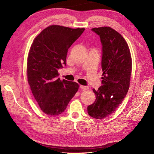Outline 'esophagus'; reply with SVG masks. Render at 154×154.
Here are the masks:
<instances>
[{"label":"esophagus","mask_w":154,"mask_h":154,"mask_svg":"<svg viewBox=\"0 0 154 154\" xmlns=\"http://www.w3.org/2000/svg\"><path fill=\"white\" fill-rule=\"evenodd\" d=\"M80 88L82 90H88L89 89L88 86H82V85H81L80 86Z\"/></svg>","instance_id":"obj_1"}]
</instances>
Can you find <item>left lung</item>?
Returning a JSON list of instances; mask_svg holds the SVG:
<instances>
[{"label":"left lung","instance_id":"obj_1","mask_svg":"<svg viewBox=\"0 0 154 154\" xmlns=\"http://www.w3.org/2000/svg\"><path fill=\"white\" fill-rule=\"evenodd\" d=\"M102 45L103 77L95 102L88 106V113L97 119L111 115L122 103L129 89L131 58L128 44L116 30L109 27L92 28Z\"/></svg>","mask_w":154,"mask_h":154}]
</instances>
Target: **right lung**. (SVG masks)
Instances as JSON below:
<instances>
[{"mask_svg":"<svg viewBox=\"0 0 154 154\" xmlns=\"http://www.w3.org/2000/svg\"><path fill=\"white\" fill-rule=\"evenodd\" d=\"M85 29L52 25L42 30L31 46L27 63L28 81L41 110L48 116L64 112L78 90L77 82L60 81L58 69L66 65L69 48Z\"/></svg>","mask_w":154,"mask_h":154,"instance_id":"right-lung-1","label":"right lung"}]
</instances>
